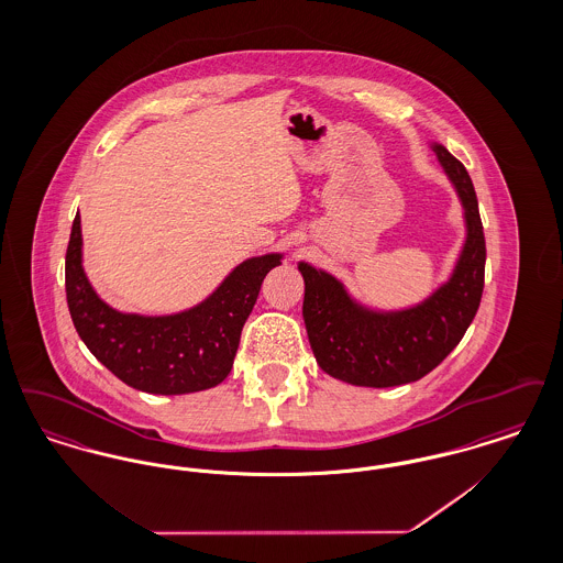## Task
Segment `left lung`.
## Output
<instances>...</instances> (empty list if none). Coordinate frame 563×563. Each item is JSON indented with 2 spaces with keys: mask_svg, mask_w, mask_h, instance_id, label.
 <instances>
[{
  "mask_svg": "<svg viewBox=\"0 0 563 563\" xmlns=\"http://www.w3.org/2000/svg\"><path fill=\"white\" fill-rule=\"evenodd\" d=\"M437 161L457 191L466 221L452 276L418 306L379 312L350 297L346 287L324 269L306 262L303 322L317 363L324 374L354 386L388 388L430 374L464 338L482 303L485 236L477 194L462 162L430 143Z\"/></svg>",
  "mask_w": 563,
  "mask_h": 563,
  "instance_id": "1",
  "label": "left lung"
}]
</instances>
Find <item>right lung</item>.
Wrapping results in <instances>:
<instances>
[{"mask_svg": "<svg viewBox=\"0 0 563 563\" xmlns=\"http://www.w3.org/2000/svg\"><path fill=\"white\" fill-rule=\"evenodd\" d=\"M280 260V253H268L242 262L205 301L184 312L126 314L108 306L88 283L76 214L65 255L67 306L86 349L124 384L150 395H188L228 377L242 327L266 274Z\"/></svg>", "mask_w": 563, "mask_h": 563, "instance_id": "right-lung-1", "label": "right lung"}]
</instances>
